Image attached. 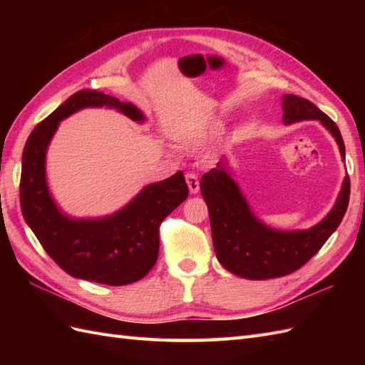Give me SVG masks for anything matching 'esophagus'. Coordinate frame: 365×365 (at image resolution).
I'll return each instance as SVG.
<instances>
[{"label": "esophagus", "instance_id": "34e87169", "mask_svg": "<svg viewBox=\"0 0 365 365\" xmlns=\"http://www.w3.org/2000/svg\"><path fill=\"white\" fill-rule=\"evenodd\" d=\"M185 178H187V183H188V188H190L191 195H197V192H199V178H197V175L192 174V173H188L187 175H185Z\"/></svg>", "mask_w": 365, "mask_h": 365}]
</instances>
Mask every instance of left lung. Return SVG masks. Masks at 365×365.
<instances>
[{
    "label": "left lung",
    "mask_w": 365,
    "mask_h": 365,
    "mask_svg": "<svg viewBox=\"0 0 365 365\" xmlns=\"http://www.w3.org/2000/svg\"><path fill=\"white\" fill-rule=\"evenodd\" d=\"M284 122L319 119L336 138L345 160V144L339 127L312 102L287 94L282 98ZM200 192L210 215L216 257L230 273L246 279H271L299 269L322 250L345 216L350 200V177L331 213L309 230L281 232L269 229L255 218L229 177L222 163L200 178Z\"/></svg>",
    "instance_id": "8db88e82"
}]
</instances>
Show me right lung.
<instances>
[{"label": "right lung", "mask_w": 365, "mask_h": 365, "mask_svg": "<svg viewBox=\"0 0 365 365\" xmlns=\"http://www.w3.org/2000/svg\"><path fill=\"white\" fill-rule=\"evenodd\" d=\"M86 106H110L144 120L131 103L84 89L38 122L23 149L20 205L23 218L45 252L67 274L106 285H127L153 268L160 251V226L188 197L182 170L145 187L131 202L102 220H71L53 204L45 180V152L59 120Z\"/></svg>", "instance_id": "1"}]
</instances>
